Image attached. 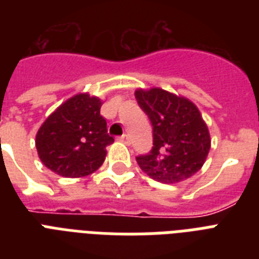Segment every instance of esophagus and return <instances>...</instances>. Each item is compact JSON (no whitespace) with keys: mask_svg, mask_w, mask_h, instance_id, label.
<instances>
[{"mask_svg":"<svg viewBox=\"0 0 259 259\" xmlns=\"http://www.w3.org/2000/svg\"><path fill=\"white\" fill-rule=\"evenodd\" d=\"M118 140L123 144H129V136L127 134H122L121 137H118Z\"/></svg>","mask_w":259,"mask_h":259,"instance_id":"1","label":"esophagus"}]
</instances>
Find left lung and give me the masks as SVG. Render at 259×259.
<instances>
[{"instance_id": "1", "label": "left lung", "mask_w": 259, "mask_h": 259, "mask_svg": "<svg viewBox=\"0 0 259 259\" xmlns=\"http://www.w3.org/2000/svg\"><path fill=\"white\" fill-rule=\"evenodd\" d=\"M138 106L153 129L149 153L136 157L138 165L153 180L175 184L193 176L209 152L208 127L192 102L165 90H137Z\"/></svg>"}]
</instances>
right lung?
<instances>
[{
    "instance_id": "right-lung-1",
    "label": "right lung",
    "mask_w": 259,
    "mask_h": 259,
    "mask_svg": "<svg viewBox=\"0 0 259 259\" xmlns=\"http://www.w3.org/2000/svg\"><path fill=\"white\" fill-rule=\"evenodd\" d=\"M102 102L78 94L51 114L38 129L36 149L44 165L63 177H82L103 164L114 138L101 115Z\"/></svg>"
}]
</instances>
